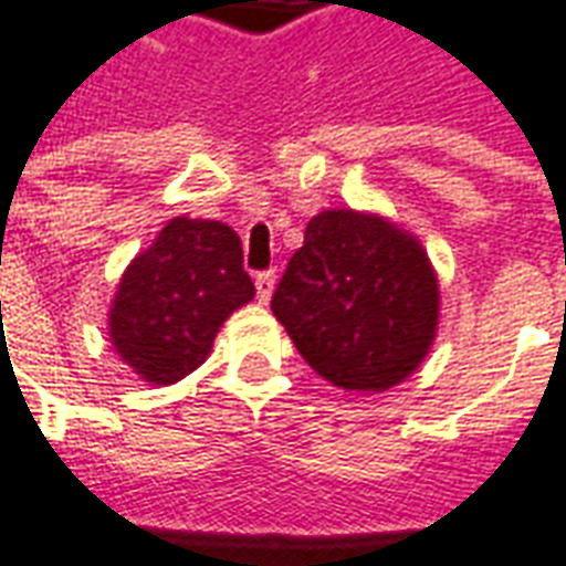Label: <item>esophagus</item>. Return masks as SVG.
<instances>
[{"label":"esophagus","instance_id":"1","mask_svg":"<svg viewBox=\"0 0 566 566\" xmlns=\"http://www.w3.org/2000/svg\"><path fill=\"white\" fill-rule=\"evenodd\" d=\"M254 287H258L260 303H270L272 291H275V270L258 272V275H254Z\"/></svg>","mask_w":566,"mask_h":566}]
</instances>
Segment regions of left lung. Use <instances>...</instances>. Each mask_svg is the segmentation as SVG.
I'll return each instance as SVG.
<instances>
[{"label":"left lung","instance_id":"8db88e82","mask_svg":"<svg viewBox=\"0 0 566 566\" xmlns=\"http://www.w3.org/2000/svg\"><path fill=\"white\" fill-rule=\"evenodd\" d=\"M296 352L345 391H388L437 339L439 284L416 235L381 214L327 209L306 223L272 294Z\"/></svg>","mask_w":566,"mask_h":566}]
</instances>
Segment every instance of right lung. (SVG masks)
<instances>
[{"label":"right lung","mask_w":566,"mask_h":566,"mask_svg":"<svg viewBox=\"0 0 566 566\" xmlns=\"http://www.w3.org/2000/svg\"><path fill=\"white\" fill-rule=\"evenodd\" d=\"M251 296L233 227L172 218L120 275L108 336L139 379L172 385L206 364L223 321Z\"/></svg>","instance_id":"add662e5"}]
</instances>
